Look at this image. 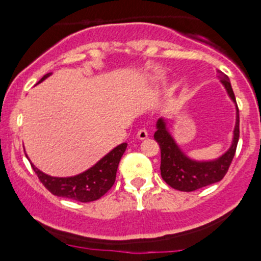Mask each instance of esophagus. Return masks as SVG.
Returning <instances> with one entry per match:
<instances>
[{"mask_svg":"<svg viewBox=\"0 0 261 261\" xmlns=\"http://www.w3.org/2000/svg\"><path fill=\"white\" fill-rule=\"evenodd\" d=\"M136 136H138L139 140H145V139L149 138V133H147V130H145V128H140L138 131V134H136Z\"/></svg>","mask_w":261,"mask_h":261,"instance_id":"34e87169","label":"esophagus"}]
</instances>
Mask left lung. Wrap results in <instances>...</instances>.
<instances>
[{"label":"left lung","mask_w":261,"mask_h":261,"mask_svg":"<svg viewBox=\"0 0 261 261\" xmlns=\"http://www.w3.org/2000/svg\"><path fill=\"white\" fill-rule=\"evenodd\" d=\"M220 81L227 91L230 98L236 105L235 94H233L227 75L220 72ZM239 125H240V117H239V107L236 105V123L230 149L217 159L210 160V162H198V160L188 158L181 151L180 147L168 131L164 118H159L156 122L154 139L160 146V154H162L160 173L165 183L178 191L192 192L220 181L226 175L231 162L235 156L239 136H240Z\"/></svg>","instance_id":"obj_1"}]
</instances>
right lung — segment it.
<instances>
[{"mask_svg": "<svg viewBox=\"0 0 261 261\" xmlns=\"http://www.w3.org/2000/svg\"><path fill=\"white\" fill-rule=\"evenodd\" d=\"M50 74L51 73L44 75L40 82L48 78ZM126 146H127L126 143L116 146L93 167L81 174L74 175V177H50L39 170L33 163H31V167L41 183L44 184V187L54 196L74 199L78 202H92L101 198L114 186L118 163L125 152Z\"/></svg>", "mask_w": 261, "mask_h": 261, "instance_id": "1", "label": "right lung"}]
</instances>
